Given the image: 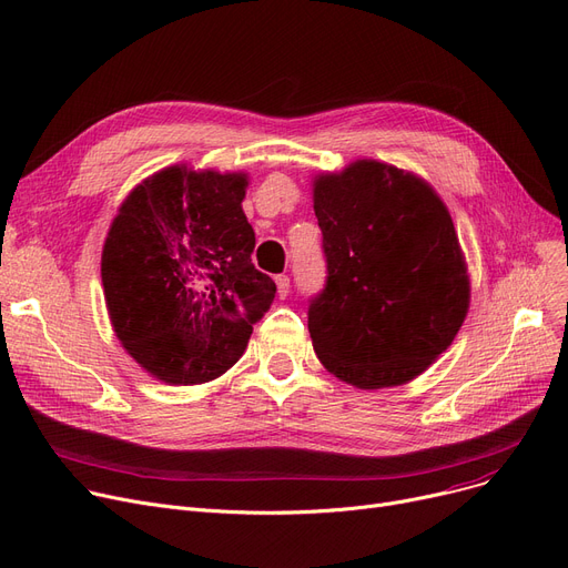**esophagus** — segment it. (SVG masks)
Segmentation results:
<instances>
[{"label":"esophagus","mask_w":568,"mask_h":568,"mask_svg":"<svg viewBox=\"0 0 568 568\" xmlns=\"http://www.w3.org/2000/svg\"><path fill=\"white\" fill-rule=\"evenodd\" d=\"M274 281H276V290H278V296H281V300H285L287 292H290V278H287L285 274H278Z\"/></svg>","instance_id":"esophagus-1"}]
</instances>
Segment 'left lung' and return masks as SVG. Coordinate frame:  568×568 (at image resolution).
I'll use <instances>...</instances> for the list:
<instances>
[{"label": "left lung", "mask_w": 568, "mask_h": 568, "mask_svg": "<svg viewBox=\"0 0 568 568\" xmlns=\"http://www.w3.org/2000/svg\"><path fill=\"white\" fill-rule=\"evenodd\" d=\"M326 262L308 332L324 368L359 389L403 384L452 345L469 306L454 221L428 184L356 161L315 179Z\"/></svg>", "instance_id": "1"}]
</instances>
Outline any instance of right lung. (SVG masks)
Instances as JSON below:
<instances>
[{"instance_id": "obj_1", "label": "right lung", "mask_w": 568, "mask_h": 568, "mask_svg": "<svg viewBox=\"0 0 568 568\" xmlns=\"http://www.w3.org/2000/svg\"><path fill=\"white\" fill-rule=\"evenodd\" d=\"M244 174L165 168L108 232L101 278L116 338L170 384L223 375L244 354L276 283L251 262Z\"/></svg>"}]
</instances>
